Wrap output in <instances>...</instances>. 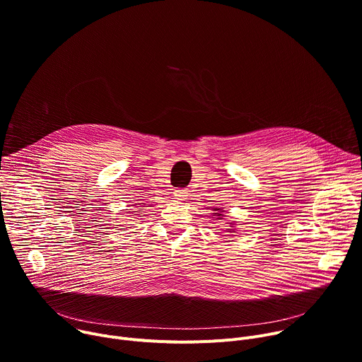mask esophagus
I'll use <instances>...</instances> for the list:
<instances>
[{
    "label": "esophagus",
    "instance_id": "esophagus-1",
    "mask_svg": "<svg viewBox=\"0 0 362 362\" xmlns=\"http://www.w3.org/2000/svg\"><path fill=\"white\" fill-rule=\"evenodd\" d=\"M175 196H176L177 199L183 200V199H186V196H187V190H185V189H177V190H175Z\"/></svg>",
    "mask_w": 362,
    "mask_h": 362
}]
</instances>
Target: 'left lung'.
Returning <instances> with one entry per match:
<instances>
[{"mask_svg": "<svg viewBox=\"0 0 362 362\" xmlns=\"http://www.w3.org/2000/svg\"><path fill=\"white\" fill-rule=\"evenodd\" d=\"M212 216H215L216 219H222V218H225V211H223V209H221V208H214ZM226 230H228L229 233H233V232L236 230L235 223H233V222H230V223H229V228H228Z\"/></svg>", "mask_w": 362, "mask_h": 362, "instance_id": "left-lung-1", "label": "left lung"}]
</instances>
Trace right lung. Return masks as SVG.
Segmentation results:
<instances>
[{
  "label": "right lung",
  "mask_w": 362,
  "mask_h": 362,
  "mask_svg": "<svg viewBox=\"0 0 362 362\" xmlns=\"http://www.w3.org/2000/svg\"><path fill=\"white\" fill-rule=\"evenodd\" d=\"M139 204H140V206H137V209H139V211H143V208H144L143 204H144V203H139ZM132 216H133V215H132Z\"/></svg>",
  "instance_id": "1"
}]
</instances>
